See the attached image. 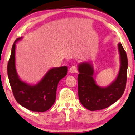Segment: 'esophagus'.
<instances>
[{"label": "esophagus", "mask_w": 135, "mask_h": 135, "mask_svg": "<svg viewBox=\"0 0 135 135\" xmlns=\"http://www.w3.org/2000/svg\"><path fill=\"white\" fill-rule=\"evenodd\" d=\"M77 72V68H76V66H72V67L69 69V73H70L74 74V73H76Z\"/></svg>", "instance_id": "34e87169"}]
</instances>
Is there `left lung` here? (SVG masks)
Here are the masks:
<instances>
[{"instance_id":"obj_1","label":"left lung","mask_w":135,"mask_h":135,"mask_svg":"<svg viewBox=\"0 0 135 135\" xmlns=\"http://www.w3.org/2000/svg\"><path fill=\"white\" fill-rule=\"evenodd\" d=\"M120 68L115 79L106 86L97 84L93 66L90 62L78 64V95L83 106L90 110L108 108L120 98L125 91L127 82L128 60L120 42L118 44Z\"/></svg>"}]
</instances>
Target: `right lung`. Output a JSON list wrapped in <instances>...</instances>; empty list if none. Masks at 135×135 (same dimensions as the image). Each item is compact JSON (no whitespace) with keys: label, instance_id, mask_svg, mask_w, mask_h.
Returning <instances> with one entry per match:
<instances>
[{"label":"right lung","instance_id":"obj_1","mask_svg":"<svg viewBox=\"0 0 135 135\" xmlns=\"http://www.w3.org/2000/svg\"><path fill=\"white\" fill-rule=\"evenodd\" d=\"M22 38H17L13 44L7 66V73L13 93L16 101L27 109L34 112L47 111L54 104L58 84L67 74L68 68L61 66L51 68L36 84L22 80L16 71L15 62L16 44Z\"/></svg>","mask_w":135,"mask_h":135}]
</instances>
